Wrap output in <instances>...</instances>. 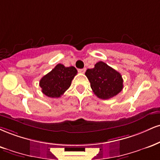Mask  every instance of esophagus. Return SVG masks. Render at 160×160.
Returning a JSON list of instances; mask_svg holds the SVG:
<instances>
[{
  "instance_id": "esophagus-1",
  "label": "esophagus",
  "mask_w": 160,
  "mask_h": 160,
  "mask_svg": "<svg viewBox=\"0 0 160 160\" xmlns=\"http://www.w3.org/2000/svg\"><path fill=\"white\" fill-rule=\"evenodd\" d=\"M86 70V69L85 68H82V69H79L78 72H80V73H85Z\"/></svg>"
}]
</instances>
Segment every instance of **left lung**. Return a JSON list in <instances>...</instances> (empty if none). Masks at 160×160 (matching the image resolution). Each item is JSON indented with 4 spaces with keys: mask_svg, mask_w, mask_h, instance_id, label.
Wrapping results in <instances>:
<instances>
[{
    "mask_svg": "<svg viewBox=\"0 0 160 160\" xmlns=\"http://www.w3.org/2000/svg\"><path fill=\"white\" fill-rule=\"evenodd\" d=\"M95 95L101 99L107 100L117 95L123 88L122 75L103 62L100 61L93 68L85 73Z\"/></svg>",
    "mask_w": 160,
    "mask_h": 160,
    "instance_id": "left-lung-1",
    "label": "left lung"
}]
</instances>
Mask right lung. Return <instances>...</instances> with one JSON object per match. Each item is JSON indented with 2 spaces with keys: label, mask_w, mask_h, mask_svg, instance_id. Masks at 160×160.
<instances>
[{
  "label": "right lung",
  "mask_w": 160,
  "mask_h": 160,
  "mask_svg": "<svg viewBox=\"0 0 160 160\" xmlns=\"http://www.w3.org/2000/svg\"><path fill=\"white\" fill-rule=\"evenodd\" d=\"M78 71L74 66L57 65L51 72L40 80L39 86L42 93L52 98H59L70 87Z\"/></svg>",
  "instance_id": "1"
}]
</instances>
